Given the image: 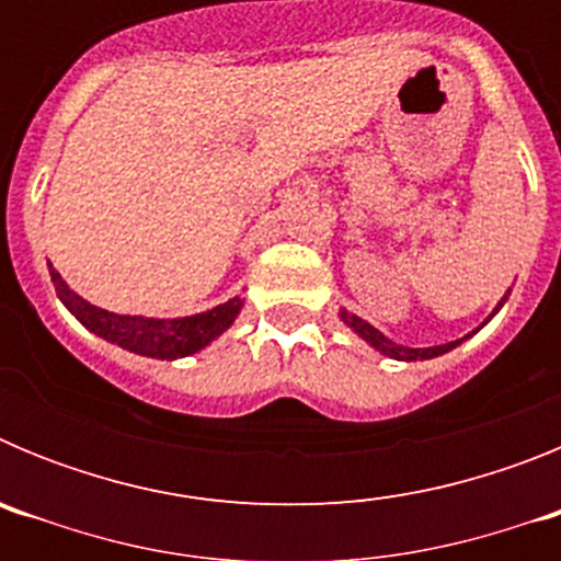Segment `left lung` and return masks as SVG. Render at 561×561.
Here are the masks:
<instances>
[{
  "mask_svg": "<svg viewBox=\"0 0 561 561\" xmlns=\"http://www.w3.org/2000/svg\"><path fill=\"white\" fill-rule=\"evenodd\" d=\"M505 304V297L503 300H500V306ZM497 306V309H500ZM497 309L492 311V317L497 314ZM342 320H345V325H351V329L356 331V334L362 336V340L368 342V345H374L376 351H379V354H385V356H390V359H401V362H415V359H433V356H440V354H447V351H453L455 345H460V342L466 340H455V342H447V345H433V348H408V345H396L393 340H388V336L381 334V331H376L374 325L370 323H365V320H359V317L356 314H348V311L342 309ZM492 317H489V320H492Z\"/></svg>",
  "mask_w": 561,
  "mask_h": 561,
  "instance_id": "1",
  "label": "left lung"
}]
</instances>
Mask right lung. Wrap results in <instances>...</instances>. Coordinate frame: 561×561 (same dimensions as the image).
Listing matches in <instances>:
<instances>
[{
  "label": "right lung",
  "mask_w": 561,
  "mask_h": 561,
  "mask_svg": "<svg viewBox=\"0 0 561 561\" xmlns=\"http://www.w3.org/2000/svg\"><path fill=\"white\" fill-rule=\"evenodd\" d=\"M49 277H53L58 300L76 314L78 323L87 325L89 331H95L103 340L131 351V354L151 356V359H180V356L196 354L205 345H210L221 331L230 329L241 306H244L241 297H232V300L216 306V309L191 317H176V320L114 314V311L87 304L81 295H76L64 284L61 275L53 266H49Z\"/></svg>",
  "instance_id": "add662e5"
}]
</instances>
